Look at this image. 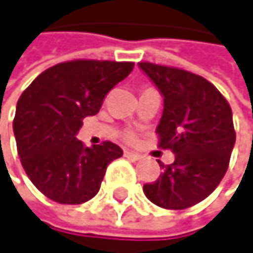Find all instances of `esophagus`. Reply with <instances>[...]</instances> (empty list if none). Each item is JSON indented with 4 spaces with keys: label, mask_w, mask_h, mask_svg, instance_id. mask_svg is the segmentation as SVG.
<instances>
[{
    "label": "esophagus",
    "mask_w": 253,
    "mask_h": 253,
    "mask_svg": "<svg viewBox=\"0 0 253 253\" xmlns=\"http://www.w3.org/2000/svg\"><path fill=\"white\" fill-rule=\"evenodd\" d=\"M124 157H127V159H132V160H139L142 156L135 153V151H130V150H124Z\"/></svg>",
    "instance_id": "obj_1"
}]
</instances>
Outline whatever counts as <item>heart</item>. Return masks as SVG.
I'll return each instance as SVG.
<instances>
[{"mask_svg":"<svg viewBox=\"0 0 253 253\" xmlns=\"http://www.w3.org/2000/svg\"><path fill=\"white\" fill-rule=\"evenodd\" d=\"M127 139H129V141H133V135H132V133H129V135H127Z\"/></svg>","mask_w":253,"mask_h":253,"instance_id":"heart-1","label":"heart"}]
</instances>
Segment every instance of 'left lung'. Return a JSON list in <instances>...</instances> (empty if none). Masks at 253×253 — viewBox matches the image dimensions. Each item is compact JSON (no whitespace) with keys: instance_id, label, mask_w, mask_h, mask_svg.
I'll use <instances>...</instances> for the list:
<instances>
[{"instance_id":"1","label":"left lung","mask_w":253,"mask_h":253,"mask_svg":"<svg viewBox=\"0 0 253 253\" xmlns=\"http://www.w3.org/2000/svg\"><path fill=\"white\" fill-rule=\"evenodd\" d=\"M164 96V114L156 133L159 147L171 150L175 160L153 183L144 184L148 200L168 210L201 203L222 181L236 144L232 111L219 89L195 73L139 63Z\"/></svg>"}]
</instances>
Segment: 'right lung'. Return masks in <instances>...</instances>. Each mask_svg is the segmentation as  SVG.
I'll return each mask as SVG.
<instances>
[{"label": "right lung", "mask_w": 253, "mask_h": 253, "mask_svg": "<svg viewBox=\"0 0 253 253\" xmlns=\"http://www.w3.org/2000/svg\"><path fill=\"white\" fill-rule=\"evenodd\" d=\"M133 63L75 60L40 73L17 100L13 132L21 164L33 184L60 204L97 195L108 165L123 156L109 141L85 147L82 120L96 115L105 96L133 70Z\"/></svg>", "instance_id": "1"}]
</instances>
